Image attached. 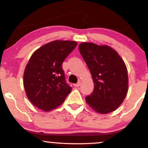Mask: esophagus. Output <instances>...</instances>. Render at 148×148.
<instances>
[{
    "label": "esophagus",
    "instance_id": "obj_1",
    "mask_svg": "<svg viewBox=\"0 0 148 148\" xmlns=\"http://www.w3.org/2000/svg\"><path fill=\"white\" fill-rule=\"evenodd\" d=\"M81 86V82H80V81H79V82H78L77 84H74V87H79V86Z\"/></svg>",
    "mask_w": 148,
    "mask_h": 148
}]
</instances>
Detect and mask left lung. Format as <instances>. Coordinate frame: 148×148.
<instances>
[{
    "mask_svg": "<svg viewBox=\"0 0 148 148\" xmlns=\"http://www.w3.org/2000/svg\"><path fill=\"white\" fill-rule=\"evenodd\" d=\"M79 49L94 82V90L86 97V102L102 114L116 110L128 91V74L123 59L106 45L83 42Z\"/></svg>",
    "mask_w": 148,
    "mask_h": 148,
    "instance_id": "obj_1",
    "label": "left lung"
}]
</instances>
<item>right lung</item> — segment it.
<instances>
[{
	"label": "right lung",
	"instance_id": "right-lung-1",
	"mask_svg": "<svg viewBox=\"0 0 148 148\" xmlns=\"http://www.w3.org/2000/svg\"><path fill=\"white\" fill-rule=\"evenodd\" d=\"M76 45V42L56 40L33 53L25 67L23 86L34 106L49 111L62 104L71 92L62 64Z\"/></svg>",
	"mask_w": 148,
	"mask_h": 148
}]
</instances>
